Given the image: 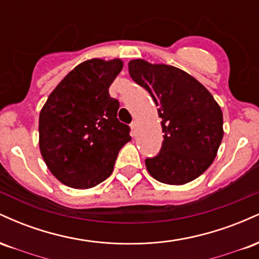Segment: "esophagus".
I'll return each instance as SVG.
<instances>
[{
	"label": "esophagus",
	"instance_id": "obj_1",
	"mask_svg": "<svg viewBox=\"0 0 259 259\" xmlns=\"http://www.w3.org/2000/svg\"><path fill=\"white\" fill-rule=\"evenodd\" d=\"M130 127H132L133 135H135L136 132H138V121H133L132 125H130Z\"/></svg>",
	"mask_w": 259,
	"mask_h": 259
}]
</instances>
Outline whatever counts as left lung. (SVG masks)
Instances as JSON below:
<instances>
[{
    "mask_svg": "<svg viewBox=\"0 0 259 259\" xmlns=\"http://www.w3.org/2000/svg\"><path fill=\"white\" fill-rule=\"evenodd\" d=\"M127 67L134 81L150 92L162 119V148L145 160L148 173L168 185L195 180L209 168L221 146V107L200 81L179 68L145 59H133Z\"/></svg>",
    "mask_w": 259,
    "mask_h": 259,
    "instance_id": "obj_1",
    "label": "left lung"
}]
</instances>
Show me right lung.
I'll return each mask as SVG.
<instances>
[{
	"label": "right lung",
	"instance_id": "right-lung-1",
	"mask_svg": "<svg viewBox=\"0 0 259 259\" xmlns=\"http://www.w3.org/2000/svg\"><path fill=\"white\" fill-rule=\"evenodd\" d=\"M123 69L119 58L76 65L50 94L38 117V146L47 168L64 185L90 189L112 174L130 127L117 118L108 89Z\"/></svg>",
	"mask_w": 259,
	"mask_h": 259
}]
</instances>
